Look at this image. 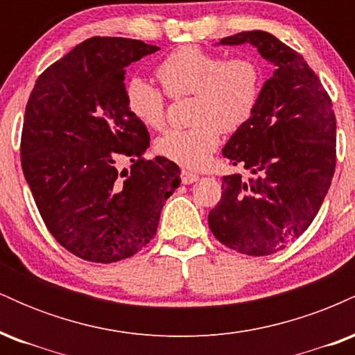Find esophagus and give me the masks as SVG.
Listing matches in <instances>:
<instances>
[{"mask_svg": "<svg viewBox=\"0 0 355 355\" xmlns=\"http://www.w3.org/2000/svg\"><path fill=\"white\" fill-rule=\"evenodd\" d=\"M198 178H200V175L198 173L189 172V170H182V182L185 183V185H190V183L197 182Z\"/></svg>", "mask_w": 355, "mask_h": 355, "instance_id": "34e87169", "label": "esophagus"}]
</instances>
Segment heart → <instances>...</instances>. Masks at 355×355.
Instances as JSON below:
<instances>
[{"instance_id":"1","label":"heart","mask_w":355,"mask_h":355,"mask_svg":"<svg viewBox=\"0 0 355 355\" xmlns=\"http://www.w3.org/2000/svg\"><path fill=\"white\" fill-rule=\"evenodd\" d=\"M158 78L168 95H193L190 128L170 130L157 140L165 158L187 168H200L220 144V132L234 133L254 115L262 93V68L250 56L227 60L198 46H182L158 64ZM128 110L148 128L165 125V93L145 76L126 83Z\"/></svg>"}]
</instances>
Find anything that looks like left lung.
<instances>
[{
	"instance_id": "obj_1",
	"label": "left lung",
	"mask_w": 355,
	"mask_h": 355,
	"mask_svg": "<svg viewBox=\"0 0 355 355\" xmlns=\"http://www.w3.org/2000/svg\"><path fill=\"white\" fill-rule=\"evenodd\" d=\"M220 44H250L275 70L254 115L222 150L252 177H223L222 200L209 214V227L235 252L270 255L309 229L327 195L336 170V115L304 56L274 35L242 31Z\"/></svg>"
}]
</instances>
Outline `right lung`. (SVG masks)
<instances>
[{
	"instance_id": "right-lung-1",
	"label": "right lung",
	"mask_w": 355,
	"mask_h": 355,
	"mask_svg": "<svg viewBox=\"0 0 355 355\" xmlns=\"http://www.w3.org/2000/svg\"><path fill=\"white\" fill-rule=\"evenodd\" d=\"M160 48L95 36L36 80L24 112L21 166L48 230L88 262L132 257L153 239L180 168L144 160L146 126L128 110L125 71ZM130 157V170L119 162Z\"/></svg>"
}]
</instances>
